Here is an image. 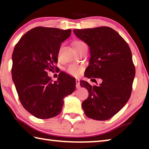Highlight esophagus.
<instances>
[{
  "mask_svg": "<svg viewBox=\"0 0 149 149\" xmlns=\"http://www.w3.org/2000/svg\"><path fill=\"white\" fill-rule=\"evenodd\" d=\"M75 83H76V85H75V87H76L77 89H79L81 87L80 84H79V79H75Z\"/></svg>",
  "mask_w": 149,
  "mask_h": 149,
  "instance_id": "esophagus-1",
  "label": "esophagus"
}]
</instances>
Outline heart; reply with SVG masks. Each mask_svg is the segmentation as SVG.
I'll return each instance as SVG.
<instances>
[{
  "label": "heart",
  "mask_w": 149,
  "mask_h": 149,
  "mask_svg": "<svg viewBox=\"0 0 149 149\" xmlns=\"http://www.w3.org/2000/svg\"><path fill=\"white\" fill-rule=\"evenodd\" d=\"M85 45H87L86 43L84 41H79V40L74 41V43H73V46H74L75 50L79 49V48L84 47ZM65 71L72 76L78 77L83 72V67L77 64H70L66 68Z\"/></svg>",
  "instance_id": "1"
}]
</instances>
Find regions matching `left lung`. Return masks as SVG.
<instances>
[{
	"mask_svg": "<svg viewBox=\"0 0 149 149\" xmlns=\"http://www.w3.org/2000/svg\"><path fill=\"white\" fill-rule=\"evenodd\" d=\"M74 32L91 50L85 76L102 80L99 85L80 81L89 92L82 102L85 114L96 120L110 119L124 107L132 94L135 75L132 51L127 42L109 27L77 29Z\"/></svg>",
	"mask_w": 149,
	"mask_h": 149,
	"instance_id": "left-lung-1",
	"label": "left lung"
}]
</instances>
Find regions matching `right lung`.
Segmentation results:
<instances>
[{
    "instance_id": "obj_1",
    "label": "right lung",
    "mask_w": 149,
    "mask_h": 149,
    "mask_svg": "<svg viewBox=\"0 0 149 149\" xmlns=\"http://www.w3.org/2000/svg\"><path fill=\"white\" fill-rule=\"evenodd\" d=\"M71 29L36 27L19 40L12 54V79L20 102L27 112L39 119L61 112L64 98L75 89V79L60 72L52 82L47 71L57 68L58 56Z\"/></svg>"
}]
</instances>
